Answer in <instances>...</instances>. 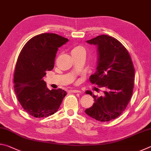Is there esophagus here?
<instances>
[{
	"label": "esophagus",
	"instance_id": "esophagus-1",
	"mask_svg": "<svg viewBox=\"0 0 151 151\" xmlns=\"http://www.w3.org/2000/svg\"><path fill=\"white\" fill-rule=\"evenodd\" d=\"M70 93H81V91L80 90H76V89H73V90H70Z\"/></svg>",
	"mask_w": 151,
	"mask_h": 151
}]
</instances>
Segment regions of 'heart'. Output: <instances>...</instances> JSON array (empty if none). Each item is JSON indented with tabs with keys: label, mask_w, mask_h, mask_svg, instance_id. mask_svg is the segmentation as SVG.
I'll return each mask as SVG.
<instances>
[{
	"label": "heart",
	"mask_w": 151,
	"mask_h": 151,
	"mask_svg": "<svg viewBox=\"0 0 151 151\" xmlns=\"http://www.w3.org/2000/svg\"><path fill=\"white\" fill-rule=\"evenodd\" d=\"M82 52H85V48L82 47V46H75L71 50V54H72V55H77Z\"/></svg>",
	"instance_id": "1"
}]
</instances>
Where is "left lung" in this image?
<instances>
[{
	"label": "left lung",
	"mask_w": 151,
	"mask_h": 151,
	"mask_svg": "<svg viewBox=\"0 0 151 151\" xmlns=\"http://www.w3.org/2000/svg\"><path fill=\"white\" fill-rule=\"evenodd\" d=\"M86 42L96 45L98 53L96 72L89 80L105 91L101 96L86 92L93 96L94 103L85 112L96 121L108 122L121 115L131 100L134 87L133 64L126 48L113 37L103 35Z\"/></svg>",
	"instance_id": "left-lung-1"
}]
</instances>
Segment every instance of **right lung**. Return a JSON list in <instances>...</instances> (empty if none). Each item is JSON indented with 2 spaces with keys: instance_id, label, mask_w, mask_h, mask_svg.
<instances>
[{
  "instance_id": "obj_1",
  "label": "right lung",
  "mask_w": 151,
  "mask_h": 151,
  "mask_svg": "<svg viewBox=\"0 0 151 151\" xmlns=\"http://www.w3.org/2000/svg\"><path fill=\"white\" fill-rule=\"evenodd\" d=\"M68 41L55 33H43L30 39L18 57L14 92L24 111L36 118L54 114L66 95L61 88L49 90L42 78L54 68L58 48Z\"/></svg>"
}]
</instances>
